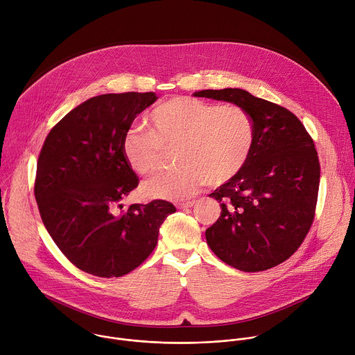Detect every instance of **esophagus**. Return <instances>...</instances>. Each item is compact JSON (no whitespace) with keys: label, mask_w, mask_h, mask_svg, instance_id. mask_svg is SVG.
Masks as SVG:
<instances>
[{"label":"esophagus","mask_w":355,"mask_h":355,"mask_svg":"<svg viewBox=\"0 0 355 355\" xmlns=\"http://www.w3.org/2000/svg\"><path fill=\"white\" fill-rule=\"evenodd\" d=\"M195 205V200H185V202H178V204H175V207L178 209H187V208H191Z\"/></svg>","instance_id":"esophagus-1"}]
</instances>
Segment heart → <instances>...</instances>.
<instances>
[{
  "instance_id": "b5f03b06",
  "label": "heart",
  "mask_w": 355,
  "mask_h": 355,
  "mask_svg": "<svg viewBox=\"0 0 355 355\" xmlns=\"http://www.w3.org/2000/svg\"><path fill=\"white\" fill-rule=\"evenodd\" d=\"M151 130L130 128L122 141L123 157L140 175L160 171L175 150V170L143 184L148 198L180 200L205 184L222 185L241 173L256 141L254 119L241 107L177 96L148 116Z\"/></svg>"
}]
</instances>
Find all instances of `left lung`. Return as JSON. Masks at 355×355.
Here are the masks:
<instances>
[{
	"label": "left lung",
	"instance_id": "left-lung-1",
	"mask_svg": "<svg viewBox=\"0 0 355 355\" xmlns=\"http://www.w3.org/2000/svg\"><path fill=\"white\" fill-rule=\"evenodd\" d=\"M193 95L233 103L256 125L248 163L209 195L220 202L222 212L207 229V241L233 268H272L299 248L315 219L320 163L313 139L291 111L244 89H204Z\"/></svg>",
	"mask_w": 355,
	"mask_h": 355
}]
</instances>
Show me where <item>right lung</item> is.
<instances>
[{
  "label": "right lung",
  "instance_id": "1",
  "mask_svg": "<svg viewBox=\"0 0 355 355\" xmlns=\"http://www.w3.org/2000/svg\"><path fill=\"white\" fill-rule=\"evenodd\" d=\"M155 92L104 94L87 99L58 122L37 159L35 198L43 225L77 268L116 278L137 268L155 250L167 200L123 208L139 185L122 141Z\"/></svg>",
  "mask_w": 355,
  "mask_h": 355
}]
</instances>
